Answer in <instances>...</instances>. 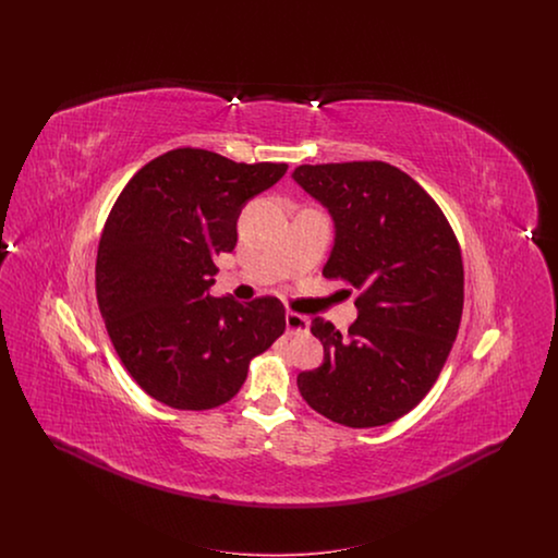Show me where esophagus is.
I'll list each match as a JSON object with an SVG mask.
<instances>
[{
  "label": "esophagus",
  "instance_id": "1",
  "mask_svg": "<svg viewBox=\"0 0 558 558\" xmlns=\"http://www.w3.org/2000/svg\"><path fill=\"white\" fill-rule=\"evenodd\" d=\"M310 330V319L301 314H287V332L289 335H301V332H307Z\"/></svg>",
  "mask_w": 558,
  "mask_h": 558
}]
</instances>
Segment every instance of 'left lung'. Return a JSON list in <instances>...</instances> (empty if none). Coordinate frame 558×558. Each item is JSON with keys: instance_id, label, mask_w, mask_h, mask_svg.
Segmentation results:
<instances>
[{"instance_id": "left-lung-1", "label": "left lung", "mask_w": 558, "mask_h": 558, "mask_svg": "<svg viewBox=\"0 0 558 558\" xmlns=\"http://www.w3.org/2000/svg\"><path fill=\"white\" fill-rule=\"evenodd\" d=\"M292 180L335 221L322 274L360 291L345 335L312 319L324 364L296 376L299 391L332 423H393L430 391L456 341L464 303L458 240L437 203L389 162L301 165Z\"/></svg>"}]
</instances>
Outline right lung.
Instances as JSON below:
<instances>
[{
  "label": "right lung",
  "mask_w": 558,
  "mask_h": 558,
  "mask_svg": "<svg viewBox=\"0 0 558 558\" xmlns=\"http://www.w3.org/2000/svg\"><path fill=\"white\" fill-rule=\"evenodd\" d=\"M287 169L178 148L119 194L98 246L96 296L117 355L150 398L175 410L217 408L284 332L276 296L239 303L209 289L215 255L236 246L242 207Z\"/></svg>",
  "instance_id": "1"
}]
</instances>
